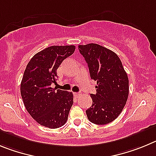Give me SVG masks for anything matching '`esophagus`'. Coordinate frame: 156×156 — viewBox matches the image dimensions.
Listing matches in <instances>:
<instances>
[{
    "label": "esophagus",
    "instance_id": "1",
    "mask_svg": "<svg viewBox=\"0 0 156 156\" xmlns=\"http://www.w3.org/2000/svg\"><path fill=\"white\" fill-rule=\"evenodd\" d=\"M74 95H75V96L76 98H79L80 96L82 95V93H81V92H75V93H74Z\"/></svg>",
    "mask_w": 156,
    "mask_h": 156
}]
</instances>
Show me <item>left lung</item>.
I'll return each mask as SVG.
<instances>
[{"label": "left lung", "instance_id": "obj_1", "mask_svg": "<svg viewBox=\"0 0 156 156\" xmlns=\"http://www.w3.org/2000/svg\"><path fill=\"white\" fill-rule=\"evenodd\" d=\"M88 64L92 79L97 81L92 105L86 110L89 121L107 124L120 114L127 102L129 81L121 61L114 52L96 43L78 46Z\"/></svg>", "mask_w": 156, "mask_h": 156}]
</instances>
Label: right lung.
<instances>
[{
  "mask_svg": "<svg viewBox=\"0 0 156 156\" xmlns=\"http://www.w3.org/2000/svg\"><path fill=\"white\" fill-rule=\"evenodd\" d=\"M75 47L52 46L33 56L21 82V95L26 109L40 125L55 129L68 120L73 105L72 92L51 88L57 81V70Z\"/></svg>",
  "mask_w": 156,
  "mask_h": 156,
  "instance_id": "1",
  "label": "right lung"
}]
</instances>
